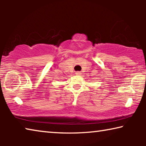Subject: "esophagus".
I'll return each instance as SVG.
<instances>
[{"label":"esophagus","mask_w":146,"mask_h":146,"mask_svg":"<svg viewBox=\"0 0 146 146\" xmlns=\"http://www.w3.org/2000/svg\"><path fill=\"white\" fill-rule=\"evenodd\" d=\"M75 73H76V75H80L81 73H81L80 71H76Z\"/></svg>","instance_id":"obj_1"}]
</instances>
